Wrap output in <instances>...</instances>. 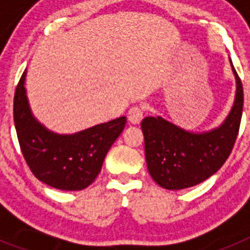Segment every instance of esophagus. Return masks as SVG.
I'll return each instance as SVG.
<instances>
[{
    "instance_id": "1",
    "label": "esophagus",
    "mask_w": 250,
    "mask_h": 250,
    "mask_svg": "<svg viewBox=\"0 0 250 250\" xmlns=\"http://www.w3.org/2000/svg\"><path fill=\"white\" fill-rule=\"evenodd\" d=\"M143 118H144V110L140 106H132L129 112H127V120L134 124V125L140 124Z\"/></svg>"
}]
</instances>
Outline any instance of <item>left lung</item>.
Returning a JSON list of instances; mask_svg holds the SVG:
<instances>
[{
    "label": "left lung",
    "mask_w": 250,
    "mask_h": 250,
    "mask_svg": "<svg viewBox=\"0 0 250 250\" xmlns=\"http://www.w3.org/2000/svg\"><path fill=\"white\" fill-rule=\"evenodd\" d=\"M230 66L237 91L233 107L220 126L193 132L160 116H147L141 121L147 170L161 188L180 190L200 184L215 174L230 155L239 131L244 103L242 81L231 60Z\"/></svg>",
    "instance_id": "left-lung-1"
}]
</instances>
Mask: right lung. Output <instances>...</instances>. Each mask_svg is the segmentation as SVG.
Segmentation results:
<instances>
[{
    "mask_svg": "<svg viewBox=\"0 0 250 250\" xmlns=\"http://www.w3.org/2000/svg\"><path fill=\"white\" fill-rule=\"evenodd\" d=\"M26 70L13 99V120L22 155L40 182L60 190H83L94 183L104 159L123 132L126 118L75 134H56L32 115L25 89Z\"/></svg>",
    "mask_w": 250,
    "mask_h": 250,
    "instance_id": "add662e5",
    "label": "right lung"
}]
</instances>
